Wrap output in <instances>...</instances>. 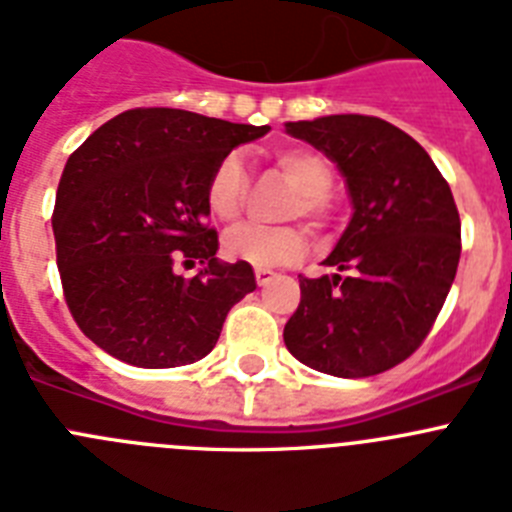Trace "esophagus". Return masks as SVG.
Here are the masks:
<instances>
[{
    "label": "esophagus",
    "mask_w": 512,
    "mask_h": 512,
    "mask_svg": "<svg viewBox=\"0 0 512 512\" xmlns=\"http://www.w3.org/2000/svg\"><path fill=\"white\" fill-rule=\"evenodd\" d=\"M274 277H277V274H274L271 269H264V266H259V269H256V284H259V287H266V284H269Z\"/></svg>",
    "instance_id": "34e87169"
}]
</instances>
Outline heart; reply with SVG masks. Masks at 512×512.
I'll use <instances>...</instances> for the list:
<instances>
[{
  "mask_svg": "<svg viewBox=\"0 0 512 512\" xmlns=\"http://www.w3.org/2000/svg\"><path fill=\"white\" fill-rule=\"evenodd\" d=\"M279 174L295 187L284 217H302L312 228L328 223L333 187V166L328 158L310 148H279L274 153ZM248 192V174L241 158L228 153L215 164L205 184V205L217 220H235L243 210ZM223 251L228 259L246 261L251 266H279L295 261L305 251V235L292 225L266 228V225H238L223 235Z\"/></svg>",
  "mask_w": 512,
  "mask_h": 512,
  "instance_id": "obj_1",
  "label": "heart"
}]
</instances>
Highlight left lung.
I'll return each mask as SVG.
<instances>
[{"label":"left lung","instance_id":"1","mask_svg":"<svg viewBox=\"0 0 512 512\" xmlns=\"http://www.w3.org/2000/svg\"><path fill=\"white\" fill-rule=\"evenodd\" d=\"M287 133L338 166L354 215L323 261L338 274L300 277L284 343L315 372H387L425 341L454 284L461 223L449 182L418 140L379 117L287 122Z\"/></svg>","mask_w":512,"mask_h":512}]
</instances>
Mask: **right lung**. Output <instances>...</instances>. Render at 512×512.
Listing matches in <instances>:
<instances>
[{"mask_svg": "<svg viewBox=\"0 0 512 512\" xmlns=\"http://www.w3.org/2000/svg\"><path fill=\"white\" fill-rule=\"evenodd\" d=\"M269 133L171 107L104 122L66 161L53 210L63 297L84 336L125 364L169 369L215 348L251 264L215 256L205 184L223 156ZM179 260H200L192 280Z\"/></svg>", "mask_w": 512, "mask_h": 512, "instance_id": "right-lung-1", "label": "right lung"}]
</instances>
